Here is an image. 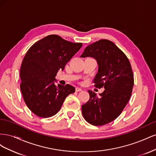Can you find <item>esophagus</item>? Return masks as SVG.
I'll return each instance as SVG.
<instances>
[{
  "label": "esophagus",
  "mask_w": 156,
  "mask_h": 156,
  "mask_svg": "<svg viewBox=\"0 0 156 156\" xmlns=\"http://www.w3.org/2000/svg\"><path fill=\"white\" fill-rule=\"evenodd\" d=\"M82 90H83V89L81 88H79V87L75 88V91H76V92H81Z\"/></svg>",
  "instance_id": "1"
}]
</instances>
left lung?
I'll list each match as a JSON object with an SVG mask.
<instances>
[{"instance_id": "obj_1", "label": "left lung", "mask_w": 156, "mask_h": 156, "mask_svg": "<svg viewBox=\"0 0 156 156\" xmlns=\"http://www.w3.org/2000/svg\"><path fill=\"white\" fill-rule=\"evenodd\" d=\"M87 56L96 59L98 64L94 85L105 90L100 96L88 90L90 99L82 105V113L89 124L103 126L115 120L129 101L133 74L128 58L111 41L100 40L88 45L81 55Z\"/></svg>"}]
</instances>
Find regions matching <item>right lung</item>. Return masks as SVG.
<instances>
[{"label":"right lung","instance_id":"obj_1","mask_svg":"<svg viewBox=\"0 0 156 156\" xmlns=\"http://www.w3.org/2000/svg\"><path fill=\"white\" fill-rule=\"evenodd\" d=\"M82 45L53 34L37 41L28 50L20 69V88L26 105L36 115H55L66 98L75 92V87L69 84L55 85V76Z\"/></svg>","mask_w":156,"mask_h":156}]
</instances>
